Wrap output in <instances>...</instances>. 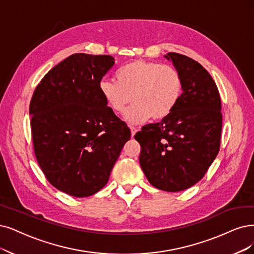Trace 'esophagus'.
Listing matches in <instances>:
<instances>
[{
    "mask_svg": "<svg viewBox=\"0 0 254 254\" xmlns=\"http://www.w3.org/2000/svg\"><path fill=\"white\" fill-rule=\"evenodd\" d=\"M129 128H130V133H132V137H134L135 134L137 133V128L135 127H132V126H129Z\"/></svg>",
    "mask_w": 254,
    "mask_h": 254,
    "instance_id": "esophagus-1",
    "label": "esophagus"
}]
</instances>
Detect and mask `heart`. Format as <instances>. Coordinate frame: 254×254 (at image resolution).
I'll list each match as a JSON object with an SVG mask.
<instances>
[{"mask_svg": "<svg viewBox=\"0 0 254 254\" xmlns=\"http://www.w3.org/2000/svg\"><path fill=\"white\" fill-rule=\"evenodd\" d=\"M116 79H102L99 90L108 106L116 113L125 112V118L139 125L153 118H166L177 107L183 93L180 71L172 64L133 61L117 71Z\"/></svg>", "mask_w": 254, "mask_h": 254, "instance_id": "obj_1", "label": "heart"}]
</instances>
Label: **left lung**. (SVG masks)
I'll list each match as a JSON object with an SVG mask.
<instances>
[{"mask_svg": "<svg viewBox=\"0 0 254 254\" xmlns=\"http://www.w3.org/2000/svg\"><path fill=\"white\" fill-rule=\"evenodd\" d=\"M183 78V93L175 110L157 124L144 126L134 138L139 162L148 182L165 191H181L198 183L220 151L221 98L203 65L189 56L170 52Z\"/></svg>", "mask_w": 254, "mask_h": 254, "instance_id": "left-lung-1", "label": "left lung"}]
</instances>
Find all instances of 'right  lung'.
Returning a JSON list of instances; mask_svg holds the SVG:
<instances>
[{"mask_svg":"<svg viewBox=\"0 0 254 254\" xmlns=\"http://www.w3.org/2000/svg\"><path fill=\"white\" fill-rule=\"evenodd\" d=\"M114 64L111 55L72 54L45 75L30 101L37 163L55 189L76 198L108 183L130 138L99 90Z\"/></svg>","mask_w":254,"mask_h":254,"instance_id":"right-lung-1","label":"right lung"}]
</instances>
